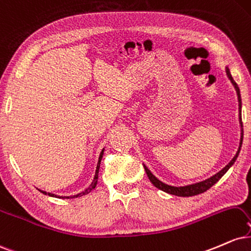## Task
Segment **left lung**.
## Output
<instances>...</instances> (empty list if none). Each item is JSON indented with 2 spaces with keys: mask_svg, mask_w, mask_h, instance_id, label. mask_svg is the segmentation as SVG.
<instances>
[{
  "mask_svg": "<svg viewBox=\"0 0 251 251\" xmlns=\"http://www.w3.org/2000/svg\"><path fill=\"white\" fill-rule=\"evenodd\" d=\"M226 75H228L229 79L231 81V83L234 84L235 89H236V93H237V96H238V105H240V121H241V126H242V119H241V94H240V88H238V85L236 82L234 81V78L231 77L230 75V72H229V69L226 68ZM242 142H243V129H242V136H241V143H240V148H238L236 155L234 156V158L229 162V164H226V166L223 168L222 170H221L220 173H217L216 175H214L213 177L205 179V181H202V182H199V183H195V184H190V185H185V187H172V185H168V184H164L162 183L160 179H157L155 177L154 175H152L151 173H150V170L147 168L146 166L144 167V170H146L147 173V176H148V178L150 179V182H151L152 184L155 185L156 188H158V189L166 191L168 194H172V195H176V196H183V197H187V196H195V195H199V194H202L204 193V191H207L208 189H210L213 185L216 183V182L220 181V178L222 177L225 174L228 172V169L230 168L232 164H234V162L236 161L238 154H240V150H241V147H242Z\"/></svg>",
  "mask_w": 251,
  "mask_h": 251,
  "instance_id": "8db88e82",
  "label": "left lung"
}]
</instances>
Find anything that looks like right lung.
I'll return each instance as SVG.
<instances>
[{
  "label": "right lung",
  "mask_w": 251,
  "mask_h": 251,
  "mask_svg": "<svg viewBox=\"0 0 251 251\" xmlns=\"http://www.w3.org/2000/svg\"><path fill=\"white\" fill-rule=\"evenodd\" d=\"M102 155H103V150H102L101 155H100V158H99V163H97V167H96V173H95V177H94V181H93V183H91V184L89 185V188H88L87 190H84V191H82V193L77 194V195H74V196H67V197H63V199H74V197H79V196H83V195H85V194H89L90 191L93 190L94 188L96 187V183H97V178H99V169H100V164H101ZM42 193H43V194H47L46 191H42ZM48 195H49V196H55V197H58V199H61V197H62V196L54 195V194H50V193H48Z\"/></svg>",
  "instance_id": "add662e5"
}]
</instances>
